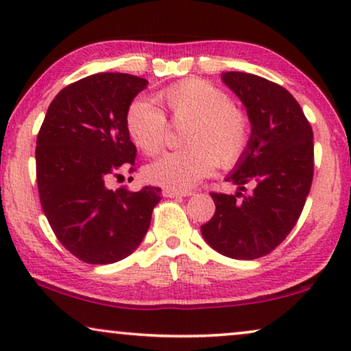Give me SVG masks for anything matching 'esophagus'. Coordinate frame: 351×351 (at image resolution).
Instances as JSON below:
<instances>
[{"label":"esophagus","mask_w":351,"mask_h":351,"mask_svg":"<svg viewBox=\"0 0 351 351\" xmlns=\"http://www.w3.org/2000/svg\"><path fill=\"white\" fill-rule=\"evenodd\" d=\"M190 195H193L190 190H185V191L171 190V189L162 190V196H166V198H182V196H190Z\"/></svg>","instance_id":"1"}]
</instances>
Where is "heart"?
Returning a JSON list of instances; mask_svg holds the SVG:
<instances>
[{"mask_svg": "<svg viewBox=\"0 0 351 351\" xmlns=\"http://www.w3.org/2000/svg\"><path fill=\"white\" fill-rule=\"evenodd\" d=\"M156 100L172 123L185 124V148L148 166V180L184 191L209 176L215 165L228 169L241 161L251 141V123L222 89L209 81L190 78L161 90ZM126 129L136 147L148 156L158 155L166 145L165 113L145 99L129 104Z\"/></svg>", "mask_w": 351, "mask_h": 351, "instance_id": "heart-1", "label": "heart"}]
</instances>
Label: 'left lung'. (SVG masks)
I'll return each instance as SVG.
<instances>
[{"label":"left lung","instance_id":"8db88e82","mask_svg":"<svg viewBox=\"0 0 351 351\" xmlns=\"http://www.w3.org/2000/svg\"><path fill=\"white\" fill-rule=\"evenodd\" d=\"M222 81L246 107L251 141L225 179L238 191L210 193L215 213L201 233L222 256L252 261L280 246L300 217L313 180V131L282 86L243 71L222 73ZM247 183L251 195L242 193Z\"/></svg>","mask_w":351,"mask_h":351}]
</instances>
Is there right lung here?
I'll return each mask as SVG.
<instances>
[{
	"mask_svg": "<svg viewBox=\"0 0 351 351\" xmlns=\"http://www.w3.org/2000/svg\"><path fill=\"white\" fill-rule=\"evenodd\" d=\"M148 81L128 73H95L52 100L36 138V182L43 210L62 246L86 263L131 256L148 232L161 189L110 190L137 148L126 110Z\"/></svg>",
	"mask_w": 351,
	"mask_h": 351,
	"instance_id": "1",
	"label": "right lung"
}]
</instances>
